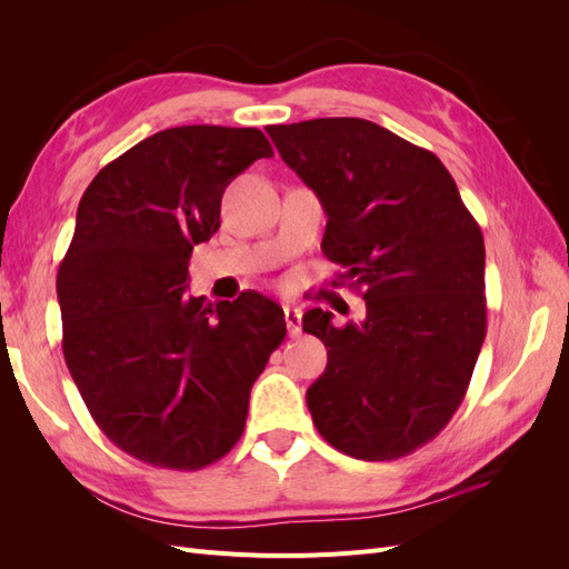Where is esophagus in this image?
Here are the masks:
<instances>
[{"instance_id": "34e87169", "label": "esophagus", "mask_w": 569, "mask_h": 569, "mask_svg": "<svg viewBox=\"0 0 569 569\" xmlns=\"http://www.w3.org/2000/svg\"><path fill=\"white\" fill-rule=\"evenodd\" d=\"M284 322H287V332L289 337H299L301 335V311L299 308H284Z\"/></svg>"}]
</instances>
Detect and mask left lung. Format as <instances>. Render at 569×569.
Wrapping results in <instances>:
<instances>
[{
  "label": "left lung",
  "instance_id": "left-lung-1",
  "mask_svg": "<svg viewBox=\"0 0 569 569\" xmlns=\"http://www.w3.org/2000/svg\"><path fill=\"white\" fill-rule=\"evenodd\" d=\"M327 213L322 253L360 289L366 320L303 332L327 349L306 403L322 439L358 460L408 456L449 425L487 337L485 237L432 151L363 118L268 126Z\"/></svg>",
  "mask_w": 569,
  "mask_h": 569
}]
</instances>
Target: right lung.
I'll list each match as a JSON object with an SVG mask.
<instances>
[{
  "mask_svg": "<svg viewBox=\"0 0 569 569\" xmlns=\"http://www.w3.org/2000/svg\"><path fill=\"white\" fill-rule=\"evenodd\" d=\"M268 157L256 128H168L101 168L78 203L57 274L63 358L101 432L153 468L201 470L226 456L287 335L282 308L258 291L232 303L184 297L222 192Z\"/></svg>",
  "mask_w": 569,
  "mask_h": 569,
  "instance_id": "add662e5",
  "label": "right lung"
}]
</instances>
